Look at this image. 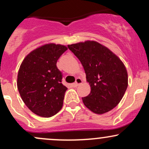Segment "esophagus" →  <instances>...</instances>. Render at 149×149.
<instances>
[{
	"mask_svg": "<svg viewBox=\"0 0 149 149\" xmlns=\"http://www.w3.org/2000/svg\"><path fill=\"white\" fill-rule=\"evenodd\" d=\"M82 82H83V81H82V80L80 79V78H76V82H75V83H74V85H75V86H78V85H79L80 84H81Z\"/></svg>",
	"mask_w": 149,
	"mask_h": 149,
	"instance_id": "1",
	"label": "esophagus"
}]
</instances>
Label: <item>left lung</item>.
<instances>
[{
	"instance_id": "left-lung-1",
	"label": "left lung",
	"mask_w": 149,
	"mask_h": 149,
	"mask_svg": "<svg viewBox=\"0 0 149 149\" xmlns=\"http://www.w3.org/2000/svg\"><path fill=\"white\" fill-rule=\"evenodd\" d=\"M68 48L81 62L90 85V93L82 98L85 107L97 114L115 108L127 88L123 63L110 49L95 41L69 45Z\"/></svg>"
}]
</instances>
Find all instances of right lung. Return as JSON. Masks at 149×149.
<instances>
[{"mask_svg": "<svg viewBox=\"0 0 149 149\" xmlns=\"http://www.w3.org/2000/svg\"><path fill=\"white\" fill-rule=\"evenodd\" d=\"M67 47L47 44L29 53L22 61L17 88L26 107L36 115L49 118L62 108L67 88L61 83L62 73L57 62Z\"/></svg>", "mask_w": 149, "mask_h": 149, "instance_id": "right-lung-1", "label": "right lung"}]
</instances>
